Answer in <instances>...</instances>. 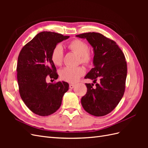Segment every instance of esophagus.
Instances as JSON below:
<instances>
[{
  "mask_svg": "<svg viewBox=\"0 0 148 148\" xmlns=\"http://www.w3.org/2000/svg\"><path fill=\"white\" fill-rule=\"evenodd\" d=\"M75 85L73 84H69V88L70 89H73V88H75Z\"/></svg>",
  "mask_w": 148,
  "mask_h": 148,
  "instance_id": "obj_1",
  "label": "esophagus"
}]
</instances>
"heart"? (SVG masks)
<instances>
[{
  "label": "heart",
  "mask_w": 148,
  "mask_h": 148,
  "mask_svg": "<svg viewBox=\"0 0 148 148\" xmlns=\"http://www.w3.org/2000/svg\"><path fill=\"white\" fill-rule=\"evenodd\" d=\"M67 47L70 51L77 53L79 56V62L86 65H89L92 61V56L89 51L88 44L82 40L75 39L70 42ZM64 52L63 47L58 44L53 48L51 52V60L56 65L60 66L64 59ZM84 74V69L82 66H67L61 70L60 75L61 78L65 82L75 83Z\"/></svg>",
  "instance_id": "1"
}]
</instances>
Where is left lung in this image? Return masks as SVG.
<instances>
[{"instance_id": "8db88e82", "label": "left lung", "mask_w": 148, "mask_h": 148, "mask_svg": "<svg viewBox=\"0 0 148 148\" xmlns=\"http://www.w3.org/2000/svg\"><path fill=\"white\" fill-rule=\"evenodd\" d=\"M86 38L94 49L95 67L84 78L99 81L86 83V94L82 98V104L88 113L101 117L111 112L124 95L127 75V65L122 51L113 40L102 34L89 32L76 35Z\"/></svg>"}]
</instances>
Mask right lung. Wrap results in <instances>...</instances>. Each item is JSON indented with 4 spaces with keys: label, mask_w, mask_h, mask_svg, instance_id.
<instances>
[{
    "label": "right lung",
    "mask_w": 148,
    "mask_h": 148,
    "mask_svg": "<svg viewBox=\"0 0 148 148\" xmlns=\"http://www.w3.org/2000/svg\"><path fill=\"white\" fill-rule=\"evenodd\" d=\"M69 38L51 31L39 33L25 44L18 57L17 80L21 98L31 111L40 116L56 112L69 89L66 82L47 83L46 80L59 77L51 52L58 43Z\"/></svg>",
    "instance_id": "right-lung-1"
}]
</instances>
